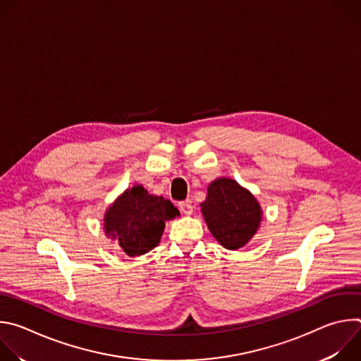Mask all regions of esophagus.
Instances as JSON below:
<instances>
[{"label":"esophagus","instance_id":"esophagus-1","mask_svg":"<svg viewBox=\"0 0 361 361\" xmlns=\"http://www.w3.org/2000/svg\"><path fill=\"white\" fill-rule=\"evenodd\" d=\"M178 207H180V212H181L183 214H185V216H191L192 212H194V205H192V202H191L190 200L181 201V202L178 204Z\"/></svg>","mask_w":361,"mask_h":361}]
</instances>
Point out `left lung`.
Here are the masks:
<instances>
[{
  "label": "left lung",
  "instance_id": "8db88e82",
  "mask_svg": "<svg viewBox=\"0 0 361 361\" xmlns=\"http://www.w3.org/2000/svg\"><path fill=\"white\" fill-rule=\"evenodd\" d=\"M200 205L210 233L227 250L244 247L262 226L263 210L259 200L228 177L212 181L207 197Z\"/></svg>",
  "mask_w": 361,
  "mask_h": 361
}]
</instances>
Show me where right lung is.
I'll list each match as a JSON object with an SVG mask.
<instances>
[{
  "label": "right lung",
  "instance_id": "1",
  "mask_svg": "<svg viewBox=\"0 0 361 361\" xmlns=\"http://www.w3.org/2000/svg\"><path fill=\"white\" fill-rule=\"evenodd\" d=\"M180 212L170 200L149 194L141 184L121 192L104 213V233L130 257H138L157 247L166 221Z\"/></svg>",
  "mask_w": 361,
  "mask_h": 361
}]
</instances>
